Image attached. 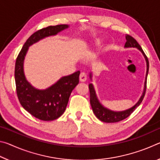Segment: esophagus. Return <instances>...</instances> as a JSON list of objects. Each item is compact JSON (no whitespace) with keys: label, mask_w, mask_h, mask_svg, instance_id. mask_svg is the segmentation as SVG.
Instances as JSON below:
<instances>
[{"label":"esophagus","mask_w":160,"mask_h":160,"mask_svg":"<svg viewBox=\"0 0 160 160\" xmlns=\"http://www.w3.org/2000/svg\"><path fill=\"white\" fill-rule=\"evenodd\" d=\"M87 80V75L85 72H81L80 75V82H85Z\"/></svg>","instance_id":"1"}]
</instances>
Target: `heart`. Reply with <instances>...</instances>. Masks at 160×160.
<instances>
[{"label":"heart","mask_w":160,"mask_h":160,"mask_svg":"<svg viewBox=\"0 0 160 160\" xmlns=\"http://www.w3.org/2000/svg\"><path fill=\"white\" fill-rule=\"evenodd\" d=\"M99 42H100L99 40H98V41H97V43H99Z\"/></svg>","instance_id":"heart-1"}]
</instances>
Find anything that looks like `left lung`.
<instances>
[{
  "label": "left lung",
  "instance_id": "left-lung-1",
  "mask_svg": "<svg viewBox=\"0 0 160 160\" xmlns=\"http://www.w3.org/2000/svg\"><path fill=\"white\" fill-rule=\"evenodd\" d=\"M126 42L125 44V46H124V47L138 48V49L142 53V55L145 59L146 65H147V71H146L145 75L144 88H143L142 95L140 97L139 100L137 102L136 104L128 109H126L124 111H120V112H116V111H113L108 109V108L105 107L104 105L102 104V103L99 102L98 97L97 96L96 91L94 90L93 84H89V89H90V104L92 109L94 115L97 116V118L99 119L100 121H102L103 122L105 123L118 122V121H122L123 119L128 117V116L134 112V110L140 104V103L142 102L143 98H144L145 94L146 85H147V77L149 70L148 59L147 58V56H145L144 51L142 49L141 47H140L138 43L137 42V41L134 39V38H132L131 36H129V35H126ZM90 78L91 81H92V71L90 72Z\"/></svg>",
  "mask_w": 160,
  "mask_h": 160
}]
</instances>
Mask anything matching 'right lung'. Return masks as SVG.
I'll return each mask as SVG.
<instances>
[{
  "label": "right lung",
  "instance_id": "obj_1",
  "mask_svg": "<svg viewBox=\"0 0 160 160\" xmlns=\"http://www.w3.org/2000/svg\"><path fill=\"white\" fill-rule=\"evenodd\" d=\"M69 25L49 26L32 34L27 40L17 58L15 80L18 97L27 112L42 121H53L63 114L66 109L70 94L79 83L80 72L61 78L57 82L44 90L34 88L29 83L24 72V61L29 47L46 37L55 36L68 29Z\"/></svg>",
  "mask_w": 160,
  "mask_h": 160
}]
</instances>
